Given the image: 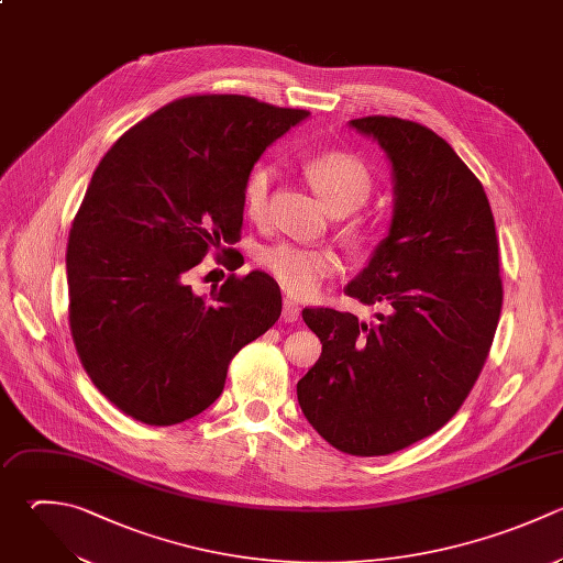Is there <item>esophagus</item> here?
Instances as JSON below:
<instances>
[{"label":"esophagus","instance_id":"1","mask_svg":"<svg viewBox=\"0 0 563 563\" xmlns=\"http://www.w3.org/2000/svg\"><path fill=\"white\" fill-rule=\"evenodd\" d=\"M299 314H301V308H299V303L295 301V299H284V308H282V317H284V321H288V323H295L297 319H299Z\"/></svg>","mask_w":563,"mask_h":563}]
</instances>
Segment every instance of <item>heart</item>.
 Returning <instances> with one entry per match:
<instances>
[{
    "label": "heart",
    "instance_id": "obj_1",
    "mask_svg": "<svg viewBox=\"0 0 563 563\" xmlns=\"http://www.w3.org/2000/svg\"><path fill=\"white\" fill-rule=\"evenodd\" d=\"M306 178L330 213H350L372 194L369 169L350 154L328 152L306 163ZM273 183L271 165H255L244 183V209L251 218H262ZM257 264L292 297H312L321 284L341 268L332 251L308 249L288 242L264 246Z\"/></svg>",
    "mask_w": 563,
    "mask_h": 563
}]
</instances>
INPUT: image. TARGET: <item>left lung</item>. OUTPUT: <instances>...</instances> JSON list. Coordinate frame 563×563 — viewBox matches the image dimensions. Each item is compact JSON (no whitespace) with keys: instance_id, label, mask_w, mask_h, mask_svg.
I'll return each mask as SVG.
<instances>
[{"instance_id":"1","label":"left lung","mask_w":563,"mask_h":563,"mask_svg":"<svg viewBox=\"0 0 563 563\" xmlns=\"http://www.w3.org/2000/svg\"><path fill=\"white\" fill-rule=\"evenodd\" d=\"M383 150L391 220L345 295L383 306L376 321L306 308L321 356L297 383L303 416L334 449L387 455L438 431L486 361L501 279L479 180L435 132L402 119L347 123Z\"/></svg>"}]
</instances>
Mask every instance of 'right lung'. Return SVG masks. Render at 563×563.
Wrapping results in <instances>:
<instances>
[{"label":"right lung","instance_id":"right-lung-1","mask_svg":"<svg viewBox=\"0 0 563 563\" xmlns=\"http://www.w3.org/2000/svg\"><path fill=\"white\" fill-rule=\"evenodd\" d=\"M308 117L238 95L187 97L99 163L70 229V330L88 376L128 416L167 427L202 413L231 358L279 319L264 271L209 295L187 277L211 246L238 242L246 176Z\"/></svg>","mask_w":563,"mask_h":563}]
</instances>
